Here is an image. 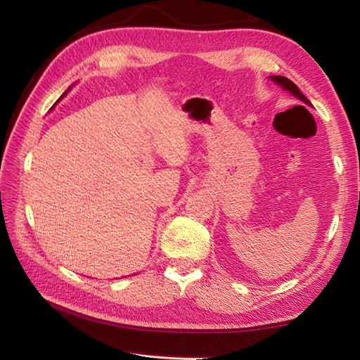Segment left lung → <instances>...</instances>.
<instances>
[{"instance_id": "8db88e82", "label": "left lung", "mask_w": 360, "mask_h": 360, "mask_svg": "<svg viewBox=\"0 0 360 360\" xmlns=\"http://www.w3.org/2000/svg\"><path fill=\"white\" fill-rule=\"evenodd\" d=\"M269 79L275 83V85H278L281 89H285L286 93H289V94H292L294 97H297L300 102L307 103L308 106H312V103L308 101V98L300 93V89H298V86L295 85V83L290 82L288 77H283V75H271Z\"/></svg>"}]
</instances>
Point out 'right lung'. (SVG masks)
I'll return each instance as SVG.
<instances>
[{"mask_svg": "<svg viewBox=\"0 0 360 360\" xmlns=\"http://www.w3.org/2000/svg\"><path fill=\"white\" fill-rule=\"evenodd\" d=\"M71 88H72V86H70V88H68V89H66V91H65V93H63V94H62V96H60V98H58V101H57V102H60V101H62V98H63V97H65V96H66V94H68V91H70V89H71ZM57 102H56V103H57ZM52 108H53V106H52Z\"/></svg>", "mask_w": 360, "mask_h": 360, "instance_id": "right-lung-1", "label": "right lung"}]
</instances>
